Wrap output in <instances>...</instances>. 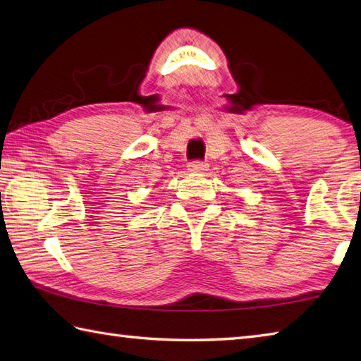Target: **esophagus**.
I'll list each match as a JSON object with an SVG mask.
<instances>
[{
  "instance_id": "esophagus-1",
  "label": "esophagus",
  "mask_w": 361,
  "mask_h": 361,
  "mask_svg": "<svg viewBox=\"0 0 361 361\" xmlns=\"http://www.w3.org/2000/svg\"><path fill=\"white\" fill-rule=\"evenodd\" d=\"M188 170L189 172H197V173H202L205 172V170H208V164L203 162V161H191L188 164Z\"/></svg>"
}]
</instances>
